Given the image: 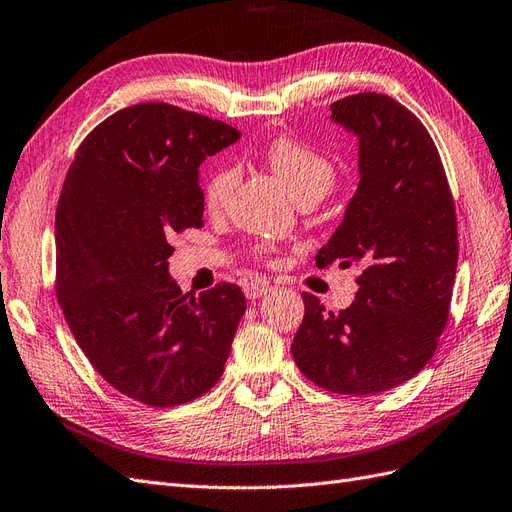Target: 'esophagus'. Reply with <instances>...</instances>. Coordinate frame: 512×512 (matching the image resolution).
<instances>
[{"label":"esophagus","mask_w":512,"mask_h":512,"mask_svg":"<svg viewBox=\"0 0 512 512\" xmlns=\"http://www.w3.org/2000/svg\"><path fill=\"white\" fill-rule=\"evenodd\" d=\"M271 290H273V286L269 282H250V284H245V295L250 297V299H258L262 295L271 293Z\"/></svg>","instance_id":"1"}]
</instances>
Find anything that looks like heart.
Masks as SVG:
<instances>
[{
    "mask_svg": "<svg viewBox=\"0 0 512 512\" xmlns=\"http://www.w3.org/2000/svg\"><path fill=\"white\" fill-rule=\"evenodd\" d=\"M262 155H265L269 168L280 176V181L290 189L299 204L319 202L336 183L334 163L319 150L295 140V137H275L267 144ZM237 181L239 170L232 163H222L211 170L202 185L206 209L211 213H222L232 198Z\"/></svg>",
    "mask_w": 512,
    "mask_h": 512,
    "instance_id": "1",
    "label": "heart"
}]
</instances>
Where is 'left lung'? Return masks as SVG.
Segmentation results:
<instances>
[{
  "instance_id": "left-lung-1",
  "label": "left lung",
  "mask_w": 512,
  "mask_h": 512,
  "mask_svg": "<svg viewBox=\"0 0 512 512\" xmlns=\"http://www.w3.org/2000/svg\"><path fill=\"white\" fill-rule=\"evenodd\" d=\"M359 137V187L316 267H359L355 301L325 312L306 303L290 344L314 385L368 396L416 377L448 325L459 234L444 163L424 124L388 94L359 92L331 105Z\"/></svg>"
}]
</instances>
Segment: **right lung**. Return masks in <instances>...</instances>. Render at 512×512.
Here are the masks:
<instances>
[{"label":"right lung","instance_id":"right-lung-1","mask_svg":"<svg viewBox=\"0 0 512 512\" xmlns=\"http://www.w3.org/2000/svg\"><path fill=\"white\" fill-rule=\"evenodd\" d=\"M239 135L170 103H140L94 127L68 168L55 295L94 370L148 407L209 392L245 312L237 284L191 295L168 273L170 239L204 226L200 163Z\"/></svg>","mask_w":512,"mask_h":512}]
</instances>
